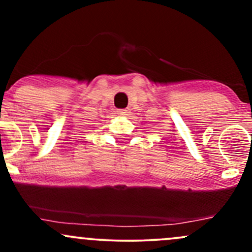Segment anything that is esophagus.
<instances>
[{"instance_id": "esophagus-1", "label": "esophagus", "mask_w": 252, "mask_h": 252, "mask_svg": "<svg viewBox=\"0 0 252 252\" xmlns=\"http://www.w3.org/2000/svg\"><path fill=\"white\" fill-rule=\"evenodd\" d=\"M117 114L120 115V116L126 117L130 114V110L129 109H120V110H117Z\"/></svg>"}]
</instances>
